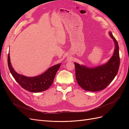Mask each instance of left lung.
<instances>
[{
    "mask_svg": "<svg viewBox=\"0 0 129 129\" xmlns=\"http://www.w3.org/2000/svg\"><path fill=\"white\" fill-rule=\"evenodd\" d=\"M109 35L114 41L115 47L113 55L106 63L94 68H88L74 63L76 81L85 90H102L111 82L118 73L120 63L119 46L111 32Z\"/></svg>",
    "mask_w": 129,
    "mask_h": 129,
    "instance_id": "obj_1",
    "label": "left lung"
}]
</instances>
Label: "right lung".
I'll return each mask as SVG.
<instances>
[{
    "mask_svg": "<svg viewBox=\"0 0 129 129\" xmlns=\"http://www.w3.org/2000/svg\"><path fill=\"white\" fill-rule=\"evenodd\" d=\"M7 62L9 70L15 81L21 85L22 88L32 92L44 91L51 86L56 72L61 64V63H58L54 65L39 76L27 77L20 75L14 71L11 63L9 53Z\"/></svg>",
    "mask_w": 129,
    "mask_h": 129,
    "instance_id": "right-lung-1",
    "label": "right lung"
}]
</instances>
